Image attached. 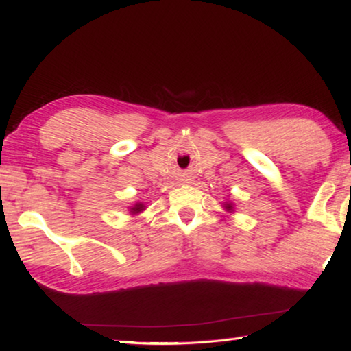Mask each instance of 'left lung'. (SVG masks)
<instances>
[{
  "instance_id": "8db88e82",
  "label": "left lung",
  "mask_w": 351,
  "mask_h": 351,
  "mask_svg": "<svg viewBox=\"0 0 351 351\" xmlns=\"http://www.w3.org/2000/svg\"><path fill=\"white\" fill-rule=\"evenodd\" d=\"M224 207L228 210V212H230V210H233V206H232V202H226L224 204Z\"/></svg>"
}]
</instances>
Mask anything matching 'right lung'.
<instances>
[{
	"instance_id": "1",
	"label": "right lung",
	"mask_w": 351,
	"mask_h": 351,
	"mask_svg": "<svg viewBox=\"0 0 351 351\" xmlns=\"http://www.w3.org/2000/svg\"><path fill=\"white\" fill-rule=\"evenodd\" d=\"M144 208H145L144 204H141V202H136L135 206H133V207L130 208V212H132V213H139V212H143Z\"/></svg>"
}]
</instances>
